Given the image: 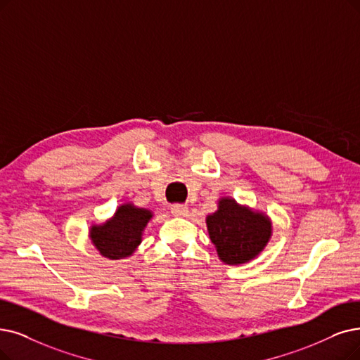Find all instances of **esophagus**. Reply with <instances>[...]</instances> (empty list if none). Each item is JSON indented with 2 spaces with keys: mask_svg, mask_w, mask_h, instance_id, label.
Segmentation results:
<instances>
[{
  "mask_svg": "<svg viewBox=\"0 0 360 360\" xmlns=\"http://www.w3.org/2000/svg\"><path fill=\"white\" fill-rule=\"evenodd\" d=\"M188 207L183 205V204H174L171 205V214L176 215V217H183V215L188 214Z\"/></svg>",
  "mask_w": 360,
  "mask_h": 360,
  "instance_id": "obj_1",
  "label": "esophagus"
}]
</instances>
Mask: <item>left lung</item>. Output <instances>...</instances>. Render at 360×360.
Here are the masks:
<instances>
[{
    "mask_svg": "<svg viewBox=\"0 0 360 360\" xmlns=\"http://www.w3.org/2000/svg\"><path fill=\"white\" fill-rule=\"evenodd\" d=\"M207 226L219 257L227 264L247 263L263 251L271 233L267 217L221 199L219 211L207 217Z\"/></svg>",
    "mask_w": 360,
    "mask_h": 360,
    "instance_id": "left-lung-1",
    "label": "left lung"
}]
</instances>
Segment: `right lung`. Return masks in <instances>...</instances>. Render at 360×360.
<instances>
[{
	"label": "right lung",
	"instance_id": "add662e5",
	"mask_svg": "<svg viewBox=\"0 0 360 360\" xmlns=\"http://www.w3.org/2000/svg\"><path fill=\"white\" fill-rule=\"evenodd\" d=\"M152 217V212L127 204L118 208L113 219L102 226H93L91 240L100 254L118 260L131 255L141 242V232Z\"/></svg>",
	"mask_w": 360,
	"mask_h": 360
}]
</instances>
